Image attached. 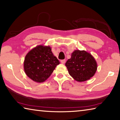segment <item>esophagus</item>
Segmentation results:
<instances>
[{"label": "esophagus", "mask_w": 120, "mask_h": 120, "mask_svg": "<svg viewBox=\"0 0 120 120\" xmlns=\"http://www.w3.org/2000/svg\"><path fill=\"white\" fill-rule=\"evenodd\" d=\"M65 62H66V60H61V64H64Z\"/></svg>", "instance_id": "esophagus-1"}]
</instances>
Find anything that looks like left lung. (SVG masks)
<instances>
[{
  "mask_svg": "<svg viewBox=\"0 0 120 120\" xmlns=\"http://www.w3.org/2000/svg\"><path fill=\"white\" fill-rule=\"evenodd\" d=\"M65 65L69 75L78 82L90 79L97 69L95 59L90 53L85 50H75Z\"/></svg>",
  "mask_w": 120,
  "mask_h": 120,
  "instance_id": "obj_1",
  "label": "left lung"
}]
</instances>
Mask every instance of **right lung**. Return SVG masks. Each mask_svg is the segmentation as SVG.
Instances as JSON below:
<instances>
[{"instance_id":"add662e5","label":"right lung","mask_w":120,"mask_h":120,"mask_svg":"<svg viewBox=\"0 0 120 120\" xmlns=\"http://www.w3.org/2000/svg\"><path fill=\"white\" fill-rule=\"evenodd\" d=\"M60 62L50 46L38 45L26 54L24 61L26 75L34 82H43L49 77Z\"/></svg>"}]
</instances>
